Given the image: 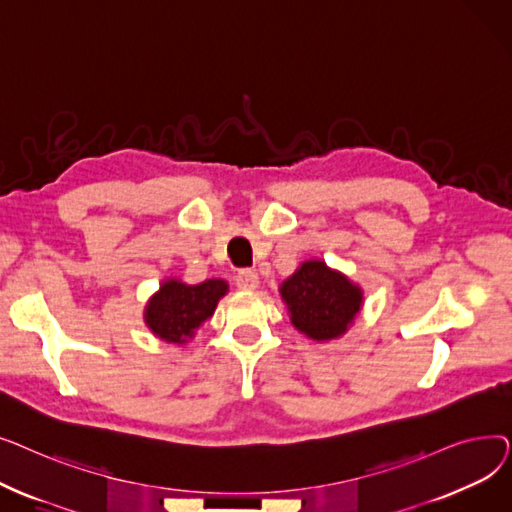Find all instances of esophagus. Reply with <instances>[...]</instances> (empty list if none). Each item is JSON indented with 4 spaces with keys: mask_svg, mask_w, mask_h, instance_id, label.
<instances>
[{
    "mask_svg": "<svg viewBox=\"0 0 512 512\" xmlns=\"http://www.w3.org/2000/svg\"><path fill=\"white\" fill-rule=\"evenodd\" d=\"M236 286L245 292L255 290L259 286V276L253 270H240L236 274Z\"/></svg>",
    "mask_w": 512,
    "mask_h": 512,
    "instance_id": "obj_1",
    "label": "esophagus"
}]
</instances>
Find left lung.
<instances>
[{"mask_svg": "<svg viewBox=\"0 0 512 512\" xmlns=\"http://www.w3.org/2000/svg\"><path fill=\"white\" fill-rule=\"evenodd\" d=\"M290 324L315 342L344 336L363 309V288L326 261L307 259L280 288Z\"/></svg>", "mask_w": 512, "mask_h": 512, "instance_id": "obj_1", "label": "left lung"}]
</instances>
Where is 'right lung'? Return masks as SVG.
I'll return each mask as SVG.
<instances>
[{
  "mask_svg": "<svg viewBox=\"0 0 512 512\" xmlns=\"http://www.w3.org/2000/svg\"><path fill=\"white\" fill-rule=\"evenodd\" d=\"M226 292L228 282L222 278H209L199 284L166 278L145 305V326L161 342L182 346L195 338Z\"/></svg>",
  "mask_w": 512,
  "mask_h": 512,
  "instance_id": "1",
  "label": "right lung"
}]
</instances>
